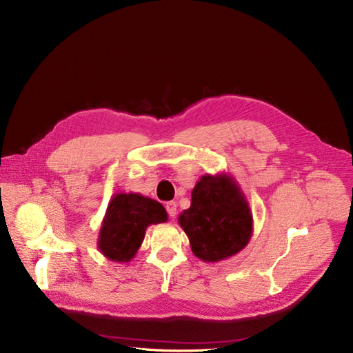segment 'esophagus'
Segmentation results:
<instances>
[{
	"instance_id": "esophagus-1",
	"label": "esophagus",
	"mask_w": 353,
	"mask_h": 353,
	"mask_svg": "<svg viewBox=\"0 0 353 353\" xmlns=\"http://www.w3.org/2000/svg\"><path fill=\"white\" fill-rule=\"evenodd\" d=\"M165 210H167V212L170 215V219H176V215H177V202H174V201L167 202L165 203Z\"/></svg>"
}]
</instances>
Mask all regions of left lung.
<instances>
[{
    "mask_svg": "<svg viewBox=\"0 0 353 353\" xmlns=\"http://www.w3.org/2000/svg\"><path fill=\"white\" fill-rule=\"evenodd\" d=\"M192 252L219 263L245 249L254 232L252 211L233 176L205 174L192 190L190 207L179 215Z\"/></svg>",
    "mask_w": 353,
    "mask_h": 353,
    "instance_id": "left-lung-1",
    "label": "left lung"
}]
</instances>
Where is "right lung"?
I'll return each instance as SVG.
<instances>
[{
	"instance_id": "add662e5",
	"label": "right lung",
	"mask_w": 353,
	"mask_h": 353,
	"mask_svg": "<svg viewBox=\"0 0 353 353\" xmlns=\"http://www.w3.org/2000/svg\"><path fill=\"white\" fill-rule=\"evenodd\" d=\"M168 220L160 202L141 195L123 193L112 195L108 202L98 234V249L114 263H129L138 254L148 225Z\"/></svg>"
}]
</instances>
